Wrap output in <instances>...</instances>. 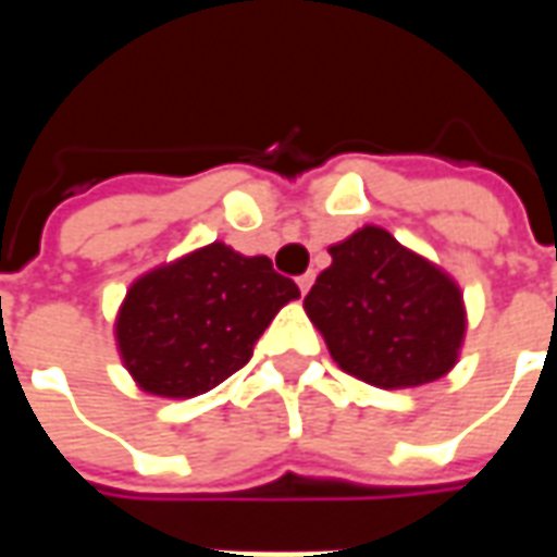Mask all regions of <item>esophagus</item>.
Masks as SVG:
<instances>
[{"instance_id":"34e87169","label":"esophagus","mask_w":557,"mask_h":557,"mask_svg":"<svg viewBox=\"0 0 557 557\" xmlns=\"http://www.w3.org/2000/svg\"><path fill=\"white\" fill-rule=\"evenodd\" d=\"M313 280H315L313 271H307V274H301V277H298V289L307 292V289H310V286H313Z\"/></svg>"}]
</instances>
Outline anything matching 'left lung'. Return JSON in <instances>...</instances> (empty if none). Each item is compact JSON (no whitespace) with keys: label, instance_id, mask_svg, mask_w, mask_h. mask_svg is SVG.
Wrapping results in <instances>:
<instances>
[{"label":"left lung","instance_id":"1","mask_svg":"<svg viewBox=\"0 0 557 557\" xmlns=\"http://www.w3.org/2000/svg\"><path fill=\"white\" fill-rule=\"evenodd\" d=\"M331 259L304 307L346 373L375 387H414L454 367L466 334L454 280L379 226L334 244Z\"/></svg>","mask_w":557,"mask_h":557}]
</instances>
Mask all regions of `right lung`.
<instances>
[{"label": "right lung", "instance_id": "right-lung-1", "mask_svg": "<svg viewBox=\"0 0 557 557\" xmlns=\"http://www.w3.org/2000/svg\"><path fill=\"white\" fill-rule=\"evenodd\" d=\"M298 295L268 256L208 244L131 286L115 337L143 391L196 397L238 373L280 307Z\"/></svg>", "mask_w": 557, "mask_h": 557}]
</instances>
